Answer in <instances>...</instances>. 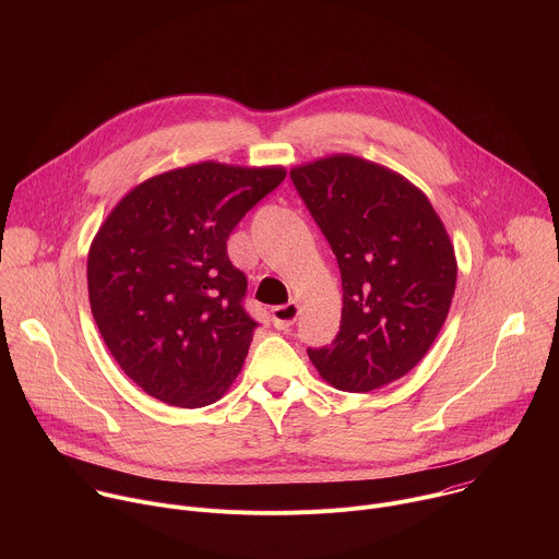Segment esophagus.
I'll return each instance as SVG.
<instances>
[{
	"instance_id": "34e87169",
	"label": "esophagus",
	"mask_w": 559,
	"mask_h": 559,
	"mask_svg": "<svg viewBox=\"0 0 559 559\" xmlns=\"http://www.w3.org/2000/svg\"><path fill=\"white\" fill-rule=\"evenodd\" d=\"M298 313H300V307L294 300H289L287 305H276V307H272V323L276 330L287 332L296 323Z\"/></svg>"
}]
</instances>
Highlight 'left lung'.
Here are the masks:
<instances>
[{
  "label": "left lung",
  "mask_w": 559,
  "mask_h": 559,
  "mask_svg": "<svg viewBox=\"0 0 559 559\" xmlns=\"http://www.w3.org/2000/svg\"><path fill=\"white\" fill-rule=\"evenodd\" d=\"M289 177L336 254L341 332L307 349L332 386L367 393L409 373L440 334L457 261L444 223L409 179L354 154L296 166Z\"/></svg>",
  "instance_id": "left-lung-1"
}]
</instances>
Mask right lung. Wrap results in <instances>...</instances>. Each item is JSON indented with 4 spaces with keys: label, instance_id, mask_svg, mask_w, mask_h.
Listing matches in <instances>:
<instances>
[{
    "label": "right lung",
    "instance_id": "1",
    "mask_svg": "<svg viewBox=\"0 0 559 559\" xmlns=\"http://www.w3.org/2000/svg\"><path fill=\"white\" fill-rule=\"evenodd\" d=\"M285 175L216 162L168 170L134 186L95 234V323L126 376L156 401L212 405L241 371L257 321L243 309L248 278L229 263L227 238Z\"/></svg>",
    "mask_w": 559,
    "mask_h": 559
}]
</instances>
